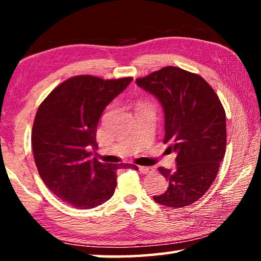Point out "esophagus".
Here are the masks:
<instances>
[{
	"mask_svg": "<svg viewBox=\"0 0 261 261\" xmlns=\"http://www.w3.org/2000/svg\"><path fill=\"white\" fill-rule=\"evenodd\" d=\"M138 169H139L140 173H143V174H149V173H152V171H153V168L144 167V166H139Z\"/></svg>",
	"mask_w": 261,
	"mask_h": 261,
	"instance_id": "esophagus-1",
	"label": "esophagus"
}]
</instances>
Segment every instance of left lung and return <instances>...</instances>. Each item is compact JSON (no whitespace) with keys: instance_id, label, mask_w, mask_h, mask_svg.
<instances>
[{"instance_id":"8db88e82","label":"left lung","mask_w":261,"mask_h":261,"mask_svg":"<svg viewBox=\"0 0 261 261\" xmlns=\"http://www.w3.org/2000/svg\"><path fill=\"white\" fill-rule=\"evenodd\" d=\"M159 100L165 113V139L177 153L174 170L160 167L169 180L158 204L179 208L204 196L218 175L227 145L226 112L213 88L199 74L166 67L136 79Z\"/></svg>"}]
</instances>
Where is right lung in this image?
Returning <instances> with one entry per match:
<instances>
[{"mask_svg": "<svg viewBox=\"0 0 261 261\" xmlns=\"http://www.w3.org/2000/svg\"><path fill=\"white\" fill-rule=\"evenodd\" d=\"M131 77L108 79L74 76L53 90L35 115L32 148L39 175L67 204L94 208L112 198L116 171L134 165H110L91 159L96 127L105 108L125 90Z\"/></svg>", "mask_w": 261, "mask_h": 261, "instance_id": "1", "label": "right lung"}]
</instances>
